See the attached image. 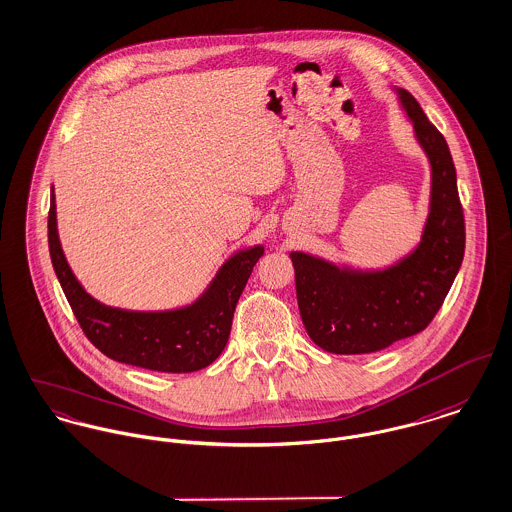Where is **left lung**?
<instances>
[{"label":"left lung","mask_w":512,"mask_h":512,"mask_svg":"<svg viewBox=\"0 0 512 512\" xmlns=\"http://www.w3.org/2000/svg\"><path fill=\"white\" fill-rule=\"evenodd\" d=\"M397 93L430 162V205L417 248L383 270L289 254L303 325L332 354H370L419 334L442 307L464 260V209L448 142L411 93Z\"/></svg>","instance_id":"1"}]
</instances>
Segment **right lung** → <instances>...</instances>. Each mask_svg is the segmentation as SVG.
<instances>
[{"label":"right lung","mask_w":512,"mask_h":512,"mask_svg":"<svg viewBox=\"0 0 512 512\" xmlns=\"http://www.w3.org/2000/svg\"><path fill=\"white\" fill-rule=\"evenodd\" d=\"M48 250L62 291L93 346L107 358L152 372H197L225 350L234 307L264 254V246L238 250L191 305L172 311H127L93 299L70 270L56 229L54 189L48 211Z\"/></svg>","instance_id":"1"}]
</instances>
